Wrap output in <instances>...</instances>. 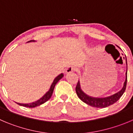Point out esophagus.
<instances>
[{"mask_svg":"<svg viewBox=\"0 0 133 133\" xmlns=\"http://www.w3.org/2000/svg\"><path fill=\"white\" fill-rule=\"evenodd\" d=\"M77 70V68L75 66H73V65H71L69 66L66 69V73H71L73 72V71H75Z\"/></svg>","mask_w":133,"mask_h":133,"instance_id":"obj_1","label":"esophagus"}]
</instances>
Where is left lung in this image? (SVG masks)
<instances>
[{
    "label": "left lung",
    "mask_w": 133,
    "mask_h": 133,
    "mask_svg": "<svg viewBox=\"0 0 133 133\" xmlns=\"http://www.w3.org/2000/svg\"><path fill=\"white\" fill-rule=\"evenodd\" d=\"M126 64H127V72H126V79L124 83L123 87L122 88L121 90L118 92L115 93V95H112L111 96L106 98H94L89 96L87 95L85 93L82 91L80 87V83L79 81H78L77 84L76 88H75V90H76V93L78 97L83 102L86 103L87 104L89 105L90 106L95 108H106L109 106H111L114 103H115L121 97L123 93L125 92V90L126 89L127 86V58L126 59Z\"/></svg>",
    "instance_id": "1"
}]
</instances>
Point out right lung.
Returning <instances> with one entry per match:
<instances>
[{
	"instance_id": "obj_1",
	"label": "right lung",
	"mask_w": 133,
	"mask_h": 133,
	"mask_svg": "<svg viewBox=\"0 0 133 133\" xmlns=\"http://www.w3.org/2000/svg\"><path fill=\"white\" fill-rule=\"evenodd\" d=\"M63 77H64L63 74H61L60 75H59L58 77H56L55 78V79L54 80V81H53L51 87H50V88L49 90L46 93L45 95H44L41 98H40L38 100H37V101L35 102L30 103V104H19V103H17V104L20 105V106H25V107H27V108H35V107H37V106H40V105H41V104H44V103H45L46 102L48 101V100L51 98L52 95L53 91H54V87H55V85H56L57 83H58V82Z\"/></svg>"
}]
</instances>
